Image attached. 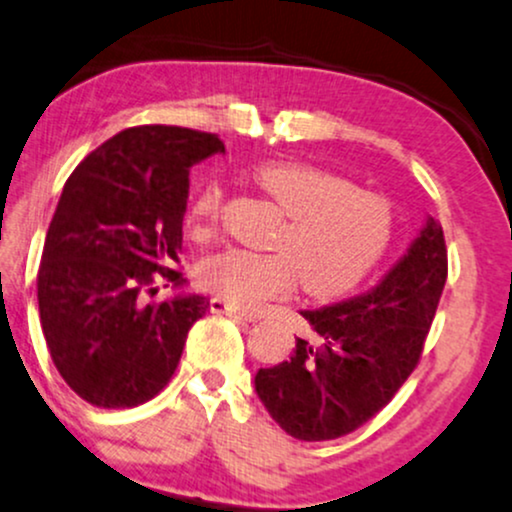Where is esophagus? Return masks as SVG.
Listing matches in <instances>:
<instances>
[{"mask_svg":"<svg viewBox=\"0 0 512 512\" xmlns=\"http://www.w3.org/2000/svg\"><path fill=\"white\" fill-rule=\"evenodd\" d=\"M209 310L217 312V315H226V317H233V319H245V322H255V317L248 315V312L238 310L236 305L226 303V300H221V298L209 300Z\"/></svg>","mask_w":512,"mask_h":512,"instance_id":"1","label":"esophagus"}]
</instances>
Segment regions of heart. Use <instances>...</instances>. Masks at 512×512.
Returning <instances> with one entry per match:
<instances>
[{"label":"heart","instance_id":"1","mask_svg":"<svg viewBox=\"0 0 512 512\" xmlns=\"http://www.w3.org/2000/svg\"><path fill=\"white\" fill-rule=\"evenodd\" d=\"M252 183L281 214L269 255L221 250L197 267V283L240 310H257L300 283L312 298H336L381 262L393 238L386 197L355 188L348 178L305 162H264ZM221 188L205 183L188 207L193 236H207L217 219Z\"/></svg>","mask_w":512,"mask_h":512}]
</instances>
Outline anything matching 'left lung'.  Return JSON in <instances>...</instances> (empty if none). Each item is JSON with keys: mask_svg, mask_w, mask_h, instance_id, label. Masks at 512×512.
<instances>
[{"mask_svg": "<svg viewBox=\"0 0 512 512\" xmlns=\"http://www.w3.org/2000/svg\"><path fill=\"white\" fill-rule=\"evenodd\" d=\"M446 276L443 229L427 217L372 291L300 310L319 341L295 338L291 360L255 374L272 420L300 441L338 439L372 420L420 362Z\"/></svg>", "mask_w": 512, "mask_h": 512, "instance_id": "obj_1", "label": "left lung"}]
</instances>
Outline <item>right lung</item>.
I'll use <instances>...</instances> for the list:
<instances>
[{"label":"right lung","instance_id":"obj_1","mask_svg":"<svg viewBox=\"0 0 512 512\" xmlns=\"http://www.w3.org/2000/svg\"><path fill=\"white\" fill-rule=\"evenodd\" d=\"M224 152L212 133L135 126L76 166L47 229L38 272L40 324L54 367L97 408H135L176 372L207 312L178 262L190 166ZM179 293L162 304L158 283Z\"/></svg>","mask_w":512,"mask_h":512}]
</instances>
